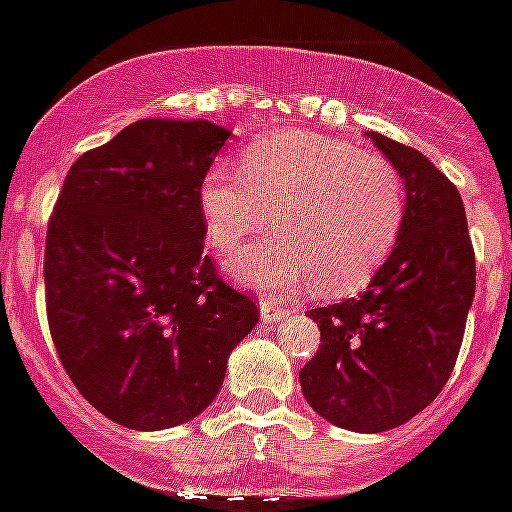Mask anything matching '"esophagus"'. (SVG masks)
Instances as JSON below:
<instances>
[{"instance_id":"1","label":"esophagus","mask_w":512,"mask_h":512,"mask_svg":"<svg viewBox=\"0 0 512 512\" xmlns=\"http://www.w3.org/2000/svg\"><path fill=\"white\" fill-rule=\"evenodd\" d=\"M259 310H261V321L264 323H277L290 313V308H285L282 303H274V300H261Z\"/></svg>"}]
</instances>
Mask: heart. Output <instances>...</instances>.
<instances>
[{"label": "heart", "mask_w": 512, "mask_h": 512, "mask_svg": "<svg viewBox=\"0 0 512 512\" xmlns=\"http://www.w3.org/2000/svg\"><path fill=\"white\" fill-rule=\"evenodd\" d=\"M199 209L220 253L266 230L274 214L279 235L227 261L240 285L272 292L313 279L326 295H347L368 285L399 243L406 191L378 152L295 131L248 144L240 173L212 165Z\"/></svg>", "instance_id": "heart-1"}]
</instances>
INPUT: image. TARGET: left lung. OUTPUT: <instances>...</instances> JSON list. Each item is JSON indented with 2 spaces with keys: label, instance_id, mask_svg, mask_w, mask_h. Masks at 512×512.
Returning <instances> with one entry per match:
<instances>
[{
  "label": "left lung",
  "instance_id": "left-lung-1",
  "mask_svg": "<svg viewBox=\"0 0 512 512\" xmlns=\"http://www.w3.org/2000/svg\"><path fill=\"white\" fill-rule=\"evenodd\" d=\"M399 170V243L360 298L313 308L321 344L300 370L303 396L352 432L404 425L443 391L474 303L476 261L461 194L422 152L368 131Z\"/></svg>",
  "mask_w": 512,
  "mask_h": 512
}]
</instances>
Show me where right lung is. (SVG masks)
I'll return each mask as SVG.
<instances>
[{
	"label": "right lung",
	"instance_id": "add662e5",
	"mask_svg": "<svg viewBox=\"0 0 512 512\" xmlns=\"http://www.w3.org/2000/svg\"><path fill=\"white\" fill-rule=\"evenodd\" d=\"M230 131L142 119L69 168L46 233V313L61 365L100 414L168 430L202 414L259 323L204 253L199 186Z\"/></svg>",
	"mask_w": 512,
	"mask_h": 512
}]
</instances>
